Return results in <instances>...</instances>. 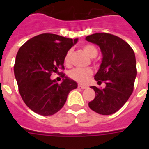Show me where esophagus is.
Returning a JSON list of instances; mask_svg holds the SVG:
<instances>
[{"label":"esophagus","mask_w":149,"mask_h":149,"mask_svg":"<svg viewBox=\"0 0 149 149\" xmlns=\"http://www.w3.org/2000/svg\"><path fill=\"white\" fill-rule=\"evenodd\" d=\"M78 88H80V89H83V90H84V89H86V86H82V85H80V84H79V85H78Z\"/></svg>","instance_id":"obj_1"}]
</instances>
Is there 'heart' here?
Returning <instances> with one entry per match:
<instances>
[{
  "mask_svg": "<svg viewBox=\"0 0 149 149\" xmlns=\"http://www.w3.org/2000/svg\"><path fill=\"white\" fill-rule=\"evenodd\" d=\"M83 49L91 58H93L97 55V49L93 45H90V44L84 45L83 46ZM71 54H72V50H69L65 54V57H64V63H65V65H70ZM68 75H69L70 79H73L75 81L80 83V84H84L92 75V70L91 69H89V68H87V69L75 68V69H72V70H70Z\"/></svg>",
  "mask_w": 149,
  "mask_h": 149,
  "instance_id": "heart-1",
  "label": "heart"
}]
</instances>
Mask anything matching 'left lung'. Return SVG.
<instances>
[{
  "label": "left lung",
  "mask_w": 149,
  "mask_h": 149,
  "mask_svg": "<svg viewBox=\"0 0 149 149\" xmlns=\"http://www.w3.org/2000/svg\"><path fill=\"white\" fill-rule=\"evenodd\" d=\"M86 40L100 49L102 63L94 79L99 85L103 81L106 84L104 89L91 86L96 96L89 107L100 114H112L127 102L133 92L137 76L134 52L125 41L111 34H93L86 36Z\"/></svg>",
  "instance_id": "left-lung-1"
}]
</instances>
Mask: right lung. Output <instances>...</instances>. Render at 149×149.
<instances>
[{"mask_svg":"<svg viewBox=\"0 0 149 149\" xmlns=\"http://www.w3.org/2000/svg\"><path fill=\"white\" fill-rule=\"evenodd\" d=\"M78 38L45 33L27 41L17 52L14 72L22 100L34 112L52 115L65 104L77 82L63 74V82L51 79L52 72L64 69L65 54Z\"/></svg>","mask_w":149,"mask_h":149,"instance_id":"1","label":"right lung"}]
</instances>
